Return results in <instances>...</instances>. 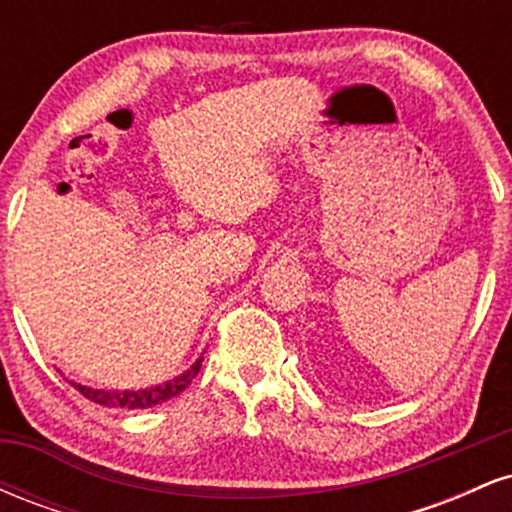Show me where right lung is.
<instances>
[{
    "label": "right lung",
    "mask_w": 512,
    "mask_h": 512,
    "mask_svg": "<svg viewBox=\"0 0 512 512\" xmlns=\"http://www.w3.org/2000/svg\"><path fill=\"white\" fill-rule=\"evenodd\" d=\"M199 368H202V358H197V361L192 363L185 373H180L178 378L168 380V383H163V385L144 387V390H98V387L74 383V380H72V385L86 399H91V402H96V404H103V407L151 409V407H156V404H163V402H168V399H173L175 395H180V392L192 383V378L199 373Z\"/></svg>",
    "instance_id": "add662e5"
}]
</instances>
